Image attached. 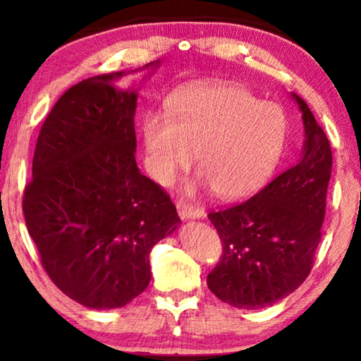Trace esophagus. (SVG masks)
<instances>
[{"label":"esophagus","mask_w":361,"mask_h":361,"mask_svg":"<svg viewBox=\"0 0 361 361\" xmlns=\"http://www.w3.org/2000/svg\"><path fill=\"white\" fill-rule=\"evenodd\" d=\"M177 212H179L182 220L199 219V216L204 215V210H202L200 207L187 204V202H177Z\"/></svg>","instance_id":"esophagus-1"}]
</instances>
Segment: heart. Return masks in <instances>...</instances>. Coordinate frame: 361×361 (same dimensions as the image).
<instances>
[{
	"instance_id": "b5f03b06",
	"label": "heart",
	"mask_w": 361,
	"mask_h": 361,
	"mask_svg": "<svg viewBox=\"0 0 361 361\" xmlns=\"http://www.w3.org/2000/svg\"><path fill=\"white\" fill-rule=\"evenodd\" d=\"M142 140L156 179L167 182L190 164L221 199H241L259 189L283 156L288 120L283 108L259 102L231 83L185 88L166 118L149 115Z\"/></svg>"
}]
</instances>
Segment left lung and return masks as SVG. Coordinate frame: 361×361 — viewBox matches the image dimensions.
<instances>
[{"label": "left lung", "mask_w": 361, "mask_h": 361, "mask_svg": "<svg viewBox=\"0 0 361 361\" xmlns=\"http://www.w3.org/2000/svg\"><path fill=\"white\" fill-rule=\"evenodd\" d=\"M304 147L299 161L251 199L209 214L224 255L207 276L209 289L238 309L284 299L307 278L320 241L332 151L302 98Z\"/></svg>", "instance_id": "8db88e82"}]
</instances>
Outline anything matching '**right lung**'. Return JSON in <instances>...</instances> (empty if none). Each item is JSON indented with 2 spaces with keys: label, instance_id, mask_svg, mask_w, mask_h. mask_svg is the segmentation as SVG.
Returning <instances> with one entry per match:
<instances>
[{
  "label": "right lung",
  "instance_id": "right-lung-1",
  "mask_svg": "<svg viewBox=\"0 0 361 361\" xmlns=\"http://www.w3.org/2000/svg\"><path fill=\"white\" fill-rule=\"evenodd\" d=\"M120 77H90L59 98L37 136L23 197L49 278L97 310L123 307L147 288L152 246L180 224L171 197L137 169V93L118 90L111 82Z\"/></svg>",
  "mask_w": 361,
  "mask_h": 361
}]
</instances>
